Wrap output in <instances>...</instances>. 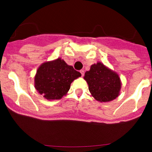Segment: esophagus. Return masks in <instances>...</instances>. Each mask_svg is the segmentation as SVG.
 Here are the masks:
<instances>
[{"label":"esophagus","mask_w":152,"mask_h":152,"mask_svg":"<svg viewBox=\"0 0 152 152\" xmlns=\"http://www.w3.org/2000/svg\"><path fill=\"white\" fill-rule=\"evenodd\" d=\"M80 73H81V76H83V75H84V71L81 70V71H80Z\"/></svg>","instance_id":"esophagus-1"}]
</instances>
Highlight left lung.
Here are the masks:
<instances>
[{
    "mask_svg": "<svg viewBox=\"0 0 152 152\" xmlns=\"http://www.w3.org/2000/svg\"><path fill=\"white\" fill-rule=\"evenodd\" d=\"M83 78L91 96L99 102H111L119 95L121 83L118 74L101 62L91 66Z\"/></svg>",
    "mask_w": 152,
    "mask_h": 152,
    "instance_id": "obj_1",
    "label": "left lung"
}]
</instances>
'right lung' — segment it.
Listing matches in <instances>:
<instances>
[{
  "label": "right lung",
  "instance_id": "right-lung-1",
  "mask_svg": "<svg viewBox=\"0 0 152 152\" xmlns=\"http://www.w3.org/2000/svg\"><path fill=\"white\" fill-rule=\"evenodd\" d=\"M81 76L73 66L58 58L39 66L34 78L35 88L48 100L61 99L70 89L71 83Z\"/></svg>",
  "mask_w": 152,
  "mask_h": 152
}]
</instances>
